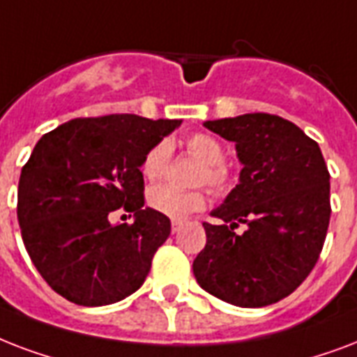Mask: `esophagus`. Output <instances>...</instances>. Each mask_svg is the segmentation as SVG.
I'll return each mask as SVG.
<instances>
[{"mask_svg":"<svg viewBox=\"0 0 357 357\" xmlns=\"http://www.w3.org/2000/svg\"><path fill=\"white\" fill-rule=\"evenodd\" d=\"M182 225H184L182 220H173V222H171V231H173V233H178L182 229Z\"/></svg>","mask_w":357,"mask_h":357,"instance_id":"1","label":"esophagus"}]
</instances>
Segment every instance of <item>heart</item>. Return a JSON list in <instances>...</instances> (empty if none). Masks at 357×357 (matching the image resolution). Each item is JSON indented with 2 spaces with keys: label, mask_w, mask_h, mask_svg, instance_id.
<instances>
[{
  "label": "heart",
  "mask_w": 357,
  "mask_h": 357,
  "mask_svg": "<svg viewBox=\"0 0 357 357\" xmlns=\"http://www.w3.org/2000/svg\"><path fill=\"white\" fill-rule=\"evenodd\" d=\"M188 153L203 162V169L199 173V182H206L218 192L227 190L231 184V171L225 160V149L220 141L210 134H193L186 139ZM171 160V147L167 141H160L151 147L141 162V173L149 181H158L167 173ZM149 206L160 214L173 220H182L192 212H197L206 204V195L203 192H181L176 188L154 186L147 193Z\"/></svg>",
  "instance_id": "obj_1"
}]
</instances>
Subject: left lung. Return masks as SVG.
<instances>
[{"mask_svg": "<svg viewBox=\"0 0 357 357\" xmlns=\"http://www.w3.org/2000/svg\"><path fill=\"white\" fill-rule=\"evenodd\" d=\"M204 126L236 143L244 167L212 212L222 223H203L206 245L193 275L223 302L264 307L296 291L319 261L331 214L328 165L319 143L279 115L245 113Z\"/></svg>", "mask_w": 357, "mask_h": 357, "instance_id": "8db88e82", "label": "left lung"}]
</instances>
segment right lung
<instances>
[{
	"label": "right lung",
	"mask_w": 357,
	"mask_h": 357,
	"mask_svg": "<svg viewBox=\"0 0 357 357\" xmlns=\"http://www.w3.org/2000/svg\"><path fill=\"white\" fill-rule=\"evenodd\" d=\"M178 124L132 113L79 117L35 145L18 182L22 240L44 281L68 302L109 305L145 283L171 222L143 206L139 167ZM119 208L135 223L112 226Z\"/></svg>",
	"instance_id": "right-lung-1"
}]
</instances>
